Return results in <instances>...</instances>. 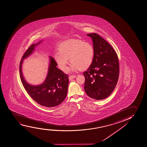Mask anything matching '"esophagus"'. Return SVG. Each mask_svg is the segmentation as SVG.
<instances>
[{
  "label": "esophagus",
  "instance_id": "34e87169",
  "mask_svg": "<svg viewBox=\"0 0 147 147\" xmlns=\"http://www.w3.org/2000/svg\"><path fill=\"white\" fill-rule=\"evenodd\" d=\"M75 78H76V76L75 75H70L69 76V79L70 81L71 80H72L73 79H74Z\"/></svg>",
  "mask_w": 147,
  "mask_h": 147
}]
</instances>
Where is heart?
Masks as SVG:
<instances>
[{
  "label": "heart",
  "mask_w": 147,
  "mask_h": 147,
  "mask_svg": "<svg viewBox=\"0 0 147 147\" xmlns=\"http://www.w3.org/2000/svg\"><path fill=\"white\" fill-rule=\"evenodd\" d=\"M58 51L53 58L58 67L64 72L68 68V59L72 63L70 70L72 72L89 68L92 64L95 54L92 44L78 40L62 42L58 47Z\"/></svg>",
  "instance_id": "1"
}]
</instances>
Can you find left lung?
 I'll list each match as a JSON object with an SVG mask.
<instances>
[{
  "mask_svg": "<svg viewBox=\"0 0 147 147\" xmlns=\"http://www.w3.org/2000/svg\"><path fill=\"white\" fill-rule=\"evenodd\" d=\"M92 39L94 59L87 71L84 90L90 98L103 100L112 93L118 82L119 64L117 55L109 42L96 33L87 34Z\"/></svg>",
  "mask_w": 147,
  "mask_h": 147,
  "instance_id": "1",
  "label": "left lung"
}]
</instances>
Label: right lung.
Segmentation results:
<instances>
[{"label":"right lung","mask_w":147,"mask_h":147,"mask_svg":"<svg viewBox=\"0 0 147 147\" xmlns=\"http://www.w3.org/2000/svg\"><path fill=\"white\" fill-rule=\"evenodd\" d=\"M42 41L32 45L23 55L20 64V78L26 90L34 101L45 107H55L60 105L65 98L69 83L68 75L65 74L56 67L57 65L55 59L49 56L47 76L44 82L40 85H32L28 83L22 73L23 60L33 53L36 47Z\"/></svg>","instance_id":"1"}]
</instances>
